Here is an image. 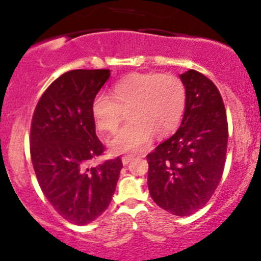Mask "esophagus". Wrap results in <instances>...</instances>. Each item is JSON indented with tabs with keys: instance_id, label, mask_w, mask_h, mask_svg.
<instances>
[{
	"instance_id": "esophagus-1",
	"label": "esophagus",
	"mask_w": 261,
	"mask_h": 261,
	"mask_svg": "<svg viewBox=\"0 0 261 261\" xmlns=\"http://www.w3.org/2000/svg\"><path fill=\"white\" fill-rule=\"evenodd\" d=\"M134 159V157L133 156H124V157H122V159H121V161H122V165H127V163L128 162H130L131 161V160H133Z\"/></svg>"
}]
</instances>
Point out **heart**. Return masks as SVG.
<instances>
[{"label": "heart", "instance_id": "b5f03b06", "mask_svg": "<svg viewBox=\"0 0 261 261\" xmlns=\"http://www.w3.org/2000/svg\"><path fill=\"white\" fill-rule=\"evenodd\" d=\"M186 88L173 74L134 73L117 82L110 96L100 93L90 105L91 117L101 133L116 131L126 113V124L109 141L116 153H133L150 144L152 134L170 135L186 109Z\"/></svg>", "mask_w": 261, "mask_h": 261}]
</instances>
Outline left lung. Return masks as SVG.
<instances>
[{
	"mask_svg": "<svg viewBox=\"0 0 261 261\" xmlns=\"http://www.w3.org/2000/svg\"><path fill=\"white\" fill-rule=\"evenodd\" d=\"M186 109L178 130L147 154V186L159 207L178 217L191 216L210 200L222 178L228 122L213 82L196 70L179 75Z\"/></svg>",
	"mask_w": 261,
	"mask_h": 261,
	"instance_id": "8db88e82",
	"label": "left lung"
}]
</instances>
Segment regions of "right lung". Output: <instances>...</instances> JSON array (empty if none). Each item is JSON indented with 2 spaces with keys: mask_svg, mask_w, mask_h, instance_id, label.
I'll use <instances>...</instances> for the list:
<instances>
[{
  "mask_svg": "<svg viewBox=\"0 0 261 261\" xmlns=\"http://www.w3.org/2000/svg\"><path fill=\"white\" fill-rule=\"evenodd\" d=\"M109 78V69L67 71L48 87L33 114L30 145L37 179L54 210L76 225L105 212L122 168L120 157L88 167L104 152L90 105Z\"/></svg>",
  "mask_w": 261,
  "mask_h": 261,
  "instance_id": "obj_1",
  "label": "right lung"
}]
</instances>
